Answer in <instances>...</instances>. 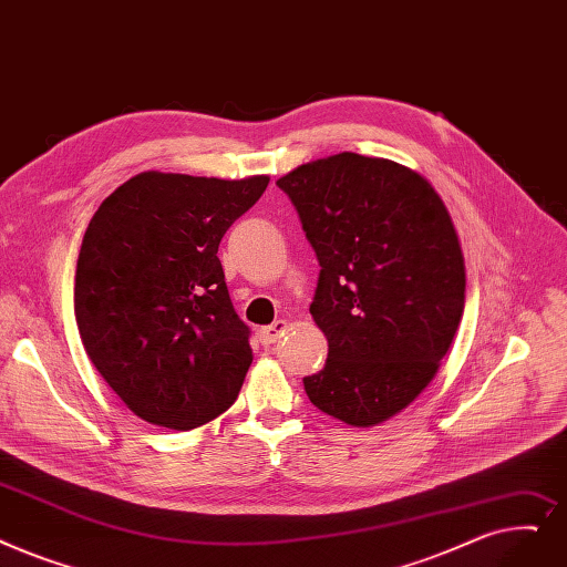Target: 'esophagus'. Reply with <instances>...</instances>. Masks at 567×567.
Here are the masks:
<instances>
[{"instance_id": "1", "label": "esophagus", "mask_w": 567, "mask_h": 567, "mask_svg": "<svg viewBox=\"0 0 567 567\" xmlns=\"http://www.w3.org/2000/svg\"><path fill=\"white\" fill-rule=\"evenodd\" d=\"M285 331H287V322H282V319H278V322H274L270 327H264L261 331H259V342L261 344H274V342H278L282 336H285Z\"/></svg>"}]
</instances>
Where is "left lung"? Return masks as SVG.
Instances as JSON below:
<instances>
[{
	"mask_svg": "<svg viewBox=\"0 0 567 567\" xmlns=\"http://www.w3.org/2000/svg\"><path fill=\"white\" fill-rule=\"evenodd\" d=\"M319 261L310 315L329 340L303 378L315 408L373 426L408 408L458 329L465 266L452 217L426 178L340 153L278 181Z\"/></svg>",
	"mask_w": 567,
	"mask_h": 567,
	"instance_id": "8db88e82",
	"label": "left lung"
}]
</instances>
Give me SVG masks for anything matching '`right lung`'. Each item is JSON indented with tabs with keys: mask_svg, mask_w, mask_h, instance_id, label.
I'll return each mask as SVG.
<instances>
[{
	"mask_svg": "<svg viewBox=\"0 0 567 567\" xmlns=\"http://www.w3.org/2000/svg\"><path fill=\"white\" fill-rule=\"evenodd\" d=\"M268 185L147 171L83 236L73 310L85 352L141 420L189 431L229 410L252 363L219 240Z\"/></svg>",
	"mask_w": 567,
	"mask_h": 567,
	"instance_id": "1",
	"label": "right lung"
}]
</instances>
